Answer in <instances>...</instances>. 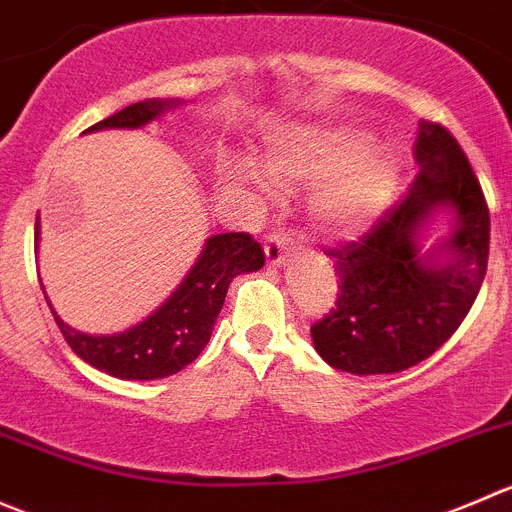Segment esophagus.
<instances>
[{"instance_id":"obj_1","label":"esophagus","mask_w":512,"mask_h":512,"mask_svg":"<svg viewBox=\"0 0 512 512\" xmlns=\"http://www.w3.org/2000/svg\"><path fill=\"white\" fill-rule=\"evenodd\" d=\"M288 246H291V239L286 234H271L266 241H263V251H266V263L268 266H281L286 261Z\"/></svg>"}]
</instances>
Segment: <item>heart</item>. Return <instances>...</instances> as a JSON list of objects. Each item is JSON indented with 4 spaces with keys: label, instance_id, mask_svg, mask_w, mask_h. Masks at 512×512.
Here are the masks:
<instances>
[{
    "label": "heart",
    "instance_id": "1",
    "mask_svg": "<svg viewBox=\"0 0 512 512\" xmlns=\"http://www.w3.org/2000/svg\"><path fill=\"white\" fill-rule=\"evenodd\" d=\"M231 174L256 201L273 199V184L318 186L311 196L316 229L326 236H353L391 204L401 161L393 151L371 149V136L353 126H293L268 141L263 169L254 159H239Z\"/></svg>",
    "mask_w": 512,
    "mask_h": 512
}]
</instances>
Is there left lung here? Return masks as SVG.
I'll use <instances>...</instances> for the list:
<instances>
[{"mask_svg": "<svg viewBox=\"0 0 512 512\" xmlns=\"http://www.w3.org/2000/svg\"><path fill=\"white\" fill-rule=\"evenodd\" d=\"M421 166L401 204L361 241L328 249L338 301L311 326L313 348L353 376L398 373L426 361L463 323L488 268L490 214L458 141L421 121ZM448 210L454 229L425 246L432 216Z\"/></svg>", "mask_w": 512, "mask_h": 512, "instance_id": "8db88e82", "label": "left lung"}]
</instances>
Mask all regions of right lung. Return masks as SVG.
<instances>
[{"mask_svg": "<svg viewBox=\"0 0 512 512\" xmlns=\"http://www.w3.org/2000/svg\"><path fill=\"white\" fill-rule=\"evenodd\" d=\"M181 104H184L181 99L136 101L86 129V134L101 129H139ZM34 244L39 251V219ZM263 258H266L263 249L249 234L209 236L184 281L154 313L126 331L106 333V336L77 331L64 323L52 308L44 286L42 291L59 331L84 363L121 381H156V378L174 376L199 358L214 331L231 281L241 273L258 271Z\"/></svg>", "mask_w": 512, "mask_h": 512, "instance_id": "add662e5", "label": "right lung"}]
</instances>
